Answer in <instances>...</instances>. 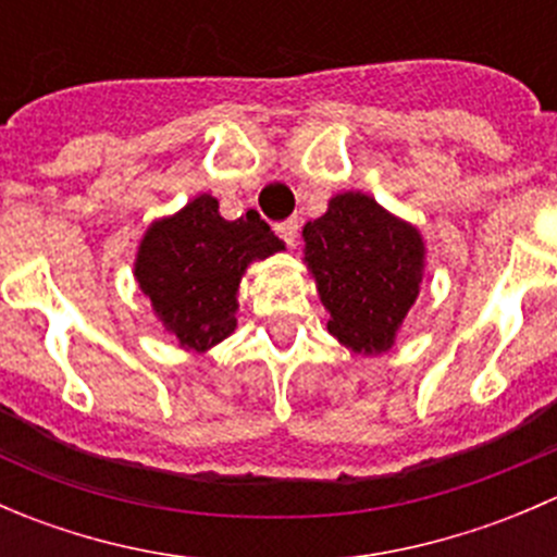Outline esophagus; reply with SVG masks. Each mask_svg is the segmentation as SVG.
Returning <instances> with one entry per match:
<instances>
[{
    "label": "esophagus",
    "mask_w": 557,
    "mask_h": 557,
    "mask_svg": "<svg viewBox=\"0 0 557 557\" xmlns=\"http://www.w3.org/2000/svg\"><path fill=\"white\" fill-rule=\"evenodd\" d=\"M274 232H277V237L283 239L285 245H296V237H299V221H296V218L280 221L277 226H274Z\"/></svg>",
    "instance_id": "1"
}]
</instances>
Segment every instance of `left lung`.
Returning <instances> with one entry per match:
<instances>
[{
	"label": "left lung",
	"instance_id": "1",
	"mask_svg": "<svg viewBox=\"0 0 557 557\" xmlns=\"http://www.w3.org/2000/svg\"><path fill=\"white\" fill-rule=\"evenodd\" d=\"M301 237L320 301L331 312V334L363 356L391 350L423 280L418 228L372 196L347 190L329 201L325 215L307 223Z\"/></svg>",
	"mask_w": 557,
	"mask_h": 557
}]
</instances>
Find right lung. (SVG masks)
<instances>
[{
  "instance_id": "obj_1",
  "label": "right lung",
  "mask_w": 557,
  "mask_h": 557,
  "mask_svg": "<svg viewBox=\"0 0 557 557\" xmlns=\"http://www.w3.org/2000/svg\"><path fill=\"white\" fill-rule=\"evenodd\" d=\"M283 247L256 210L226 221L218 199L201 194L148 228L134 277L177 345L205 352L237 329L234 312L247 263Z\"/></svg>"
}]
</instances>
